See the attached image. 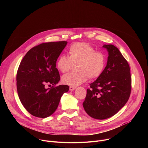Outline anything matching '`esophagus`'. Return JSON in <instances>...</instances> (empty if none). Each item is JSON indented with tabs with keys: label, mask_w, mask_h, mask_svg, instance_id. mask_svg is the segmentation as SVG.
I'll return each instance as SVG.
<instances>
[{
	"label": "esophagus",
	"mask_w": 148,
	"mask_h": 148,
	"mask_svg": "<svg viewBox=\"0 0 148 148\" xmlns=\"http://www.w3.org/2000/svg\"><path fill=\"white\" fill-rule=\"evenodd\" d=\"M75 88H76L75 87H73V86H70V91H73V90H74Z\"/></svg>",
	"instance_id": "esophagus-1"
}]
</instances>
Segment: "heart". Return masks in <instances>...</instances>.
I'll list each match as a JSON object with an SVG mask.
<instances>
[{
	"label": "heart",
	"mask_w": 148,
	"mask_h": 148,
	"mask_svg": "<svg viewBox=\"0 0 148 148\" xmlns=\"http://www.w3.org/2000/svg\"><path fill=\"white\" fill-rule=\"evenodd\" d=\"M69 51V57L61 54L58 57L56 67L64 73L70 71L74 65H77L78 72L63 75L61 78L63 84L75 87L85 82L88 78L94 79L101 75L106 65V58L102 53L95 51L93 47L85 43L72 45Z\"/></svg>",
	"instance_id": "heart-1"
}]
</instances>
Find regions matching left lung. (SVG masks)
I'll return each instance as SVG.
<instances>
[{
  "mask_svg": "<svg viewBox=\"0 0 148 148\" xmlns=\"http://www.w3.org/2000/svg\"><path fill=\"white\" fill-rule=\"evenodd\" d=\"M108 52V61L101 75L90 84L82 105L86 112L97 119L116 114L127 102L131 91L130 67L117 47L102 46Z\"/></svg>",
  "mask_w": 148,
  "mask_h": 148,
  "instance_id": "left-lung-1",
  "label": "left lung"
}]
</instances>
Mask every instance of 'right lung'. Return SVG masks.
I'll return each instance as SVG.
<instances>
[{
	"mask_svg": "<svg viewBox=\"0 0 148 148\" xmlns=\"http://www.w3.org/2000/svg\"><path fill=\"white\" fill-rule=\"evenodd\" d=\"M67 44L66 41L41 43L31 49L19 65L17 90L20 102L32 115L45 118L57 110L66 85L57 86L60 79L56 61ZM46 83L53 86L46 89Z\"/></svg>",
	"mask_w": 148,
	"mask_h": 148,
	"instance_id": "add662e5",
	"label": "right lung"
}]
</instances>
